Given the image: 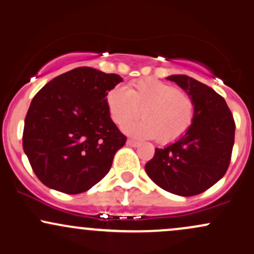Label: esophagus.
<instances>
[{"instance_id": "esophagus-1", "label": "esophagus", "mask_w": 254, "mask_h": 254, "mask_svg": "<svg viewBox=\"0 0 254 254\" xmlns=\"http://www.w3.org/2000/svg\"><path fill=\"white\" fill-rule=\"evenodd\" d=\"M127 144L129 145V146H133V147L139 146V142H138V141H135V140H133V139H128V140H127Z\"/></svg>"}]
</instances>
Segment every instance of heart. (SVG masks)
Instances as JSON below:
<instances>
[{"label": "heart", "mask_w": 254, "mask_h": 254, "mask_svg": "<svg viewBox=\"0 0 254 254\" xmlns=\"http://www.w3.org/2000/svg\"><path fill=\"white\" fill-rule=\"evenodd\" d=\"M105 105L119 127L134 121L141 110V121L125 130L140 139L157 138L161 144H169L184 135L192 124L194 110L187 93L153 78L130 82L127 89L113 87L105 95Z\"/></svg>", "instance_id": "obj_1"}]
</instances>
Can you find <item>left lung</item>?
Masks as SVG:
<instances>
[{
  "label": "left lung",
  "instance_id": "left-lung-1",
  "mask_svg": "<svg viewBox=\"0 0 254 254\" xmlns=\"http://www.w3.org/2000/svg\"><path fill=\"white\" fill-rule=\"evenodd\" d=\"M167 79L176 82L190 97L194 107L193 121L178 140L156 149L145 172L168 192L195 195L226 174L234 145L235 122L223 97L211 87L182 74Z\"/></svg>",
  "mask_w": 254,
  "mask_h": 254
}]
</instances>
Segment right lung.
<instances>
[{"instance_id":"right-lung-1","label":"right lung","mask_w":254,"mask_h":254,"mask_svg":"<svg viewBox=\"0 0 254 254\" xmlns=\"http://www.w3.org/2000/svg\"><path fill=\"white\" fill-rule=\"evenodd\" d=\"M122 78L91 67L56 76L33 97L22 147L45 186L67 194L86 192L107 175L126 142L105 95Z\"/></svg>"}]
</instances>
